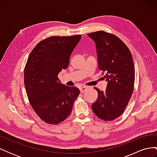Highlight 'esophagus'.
<instances>
[{
  "label": "esophagus",
  "instance_id": "obj_1",
  "mask_svg": "<svg viewBox=\"0 0 157 157\" xmlns=\"http://www.w3.org/2000/svg\"><path fill=\"white\" fill-rule=\"evenodd\" d=\"M87 87H86V86H82V87H81L80 88V92L81 93H83V92H84L85 91H86V90H87Z\"/></svg>",
  "mask_w": 157,
  "mask_h": 157
}]
</instances>
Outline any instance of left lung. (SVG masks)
<instances>
[{
    "label": "left lung",
    "mask_w": 157,
    "mask_h": 157,
    "mask_svg": "<svg viewBox=\"0 0 157 157\" xmlns=\"http://www.w3.org/2000/svg\"><path fill=\"white\" fill-rule=\"evenodd\" d=\"M95 42L99 70L106 75L105 91L96 88L97 100L92 109L98 118L110 121L124 111L134 91L135 69L130 52L119 38L103 31L88 34Z\"/></svg>",
    "instance_id": "obj_1"
}]
</instances>
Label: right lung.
Wrapping results in <instances>:
<instances>
[{
    "label": "right lung",
    "mask_w": 157,
    "mask_h": 157,
    "mask_svg": "<svg viewBox=\"0 0 157 157\" xmlns=\"http://www.w3.org/2000/svg\"><path fill=\"white\" fill-rule=\"evenodd\" d=\"M81 35L50 36L33 49L24 69V84L29 103L40 119L58 124L72 111L78 88L61 84L58 75L67 69L70 56Z\"/></svg>",
    "instance_id": "1"
}]
</instances>
